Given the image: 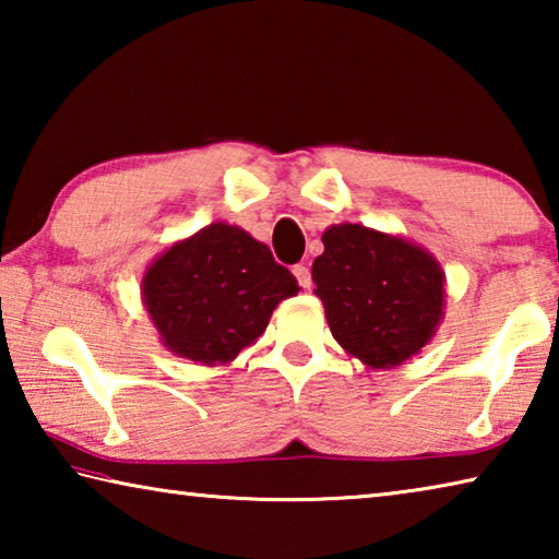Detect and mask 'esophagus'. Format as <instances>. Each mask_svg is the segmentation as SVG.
Masks as SVG:
<instances>
[{"label":"esophagus","instance_id":"esophagus-1","mask_svg":"<svg viewBox=\"0 0 559 559\" xmlns=\"http://www.w3.org/2000/svg\"><path fill=\"white\" fill-rule=\"evenodd\" d=\"M293 276L298 278L300 288H310V283H313V278H310L308 266H302V263H298V266H293Z\"/></svg>","mask_w":559,"mask_h":559}]
</instances>
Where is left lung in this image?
I'll return each instance as SVG.
<instances>
[{"label": "left lung", "mask_w": 559, "mask_h": 559, "mask_svg": "<svg viewBox=\"0 0 559 559\" xmlns=\"http://www.w3.org/2000/svg\"><path fill=\"white\" fill-rule=\"evenodd\" d=\"M323 246L313 293L340 347L372 370L419 355L443 320L441 263L404 236L349 222L328 226Z\"/></svg>", "instance_id": "8db88e82"}]
</instances>
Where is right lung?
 Listing matches in <instances>:
<instances>
[{
	"label": "right lung",
	"mask_w": 559,
	"mask_h": 559,
	"mask_svg": "<svg viewBox=\"0 0 559 559\" xmlns=\"http://www.w3.org/2000/svg\"><path fill=\"white\" fill-rule=\"evenodd\" d=\"M298 290L266 243L226 222L167 246L140 283L159 343L206 367L234 362L263 335L278 302Z\"/></svg>",
	"instance_id": "add662e5"
}]
</instances>
